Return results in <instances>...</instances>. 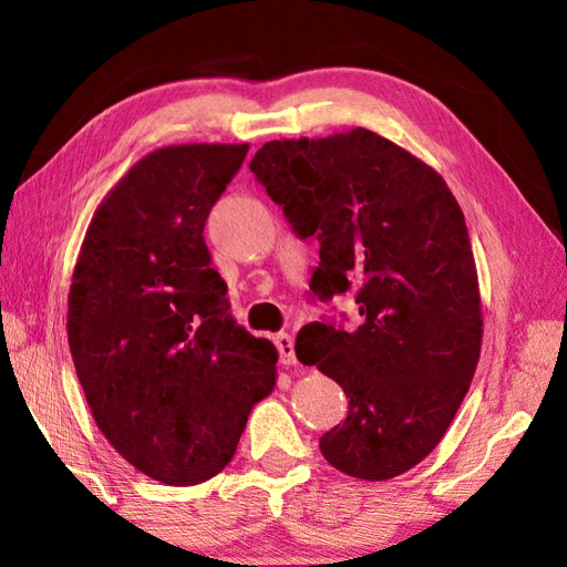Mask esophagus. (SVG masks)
Segmentation results:
<instances>
[{"instance_id":"obj_1","label":"esophagus","mask_w":567,"mask_h":567,"mask_svg":"<svg viewBox=\"0 0 567 567\" xmlns=\"http://www.w3.org/2000/svg\"><path fill=\"white\" fill-rule=\"evenodd\" d=\"M275 346H277V353H280V363L282 365H297L295 339H292L290 333H277L275 336Z\"/></svg>"}]
</instances>
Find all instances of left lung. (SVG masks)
Returning <instances> with one entry per match:
<instances>
[{
    "mask_svg": "<svg viewBox=\"0 0 567 567\" xmlns=\"http://www.w3.org/2000/svg\"><path fill=\"white\" fill-rule=\"evenodd\" d=\"M250 171L299 238L317 236L311 292H355L358 329L315 321L295 343L351 400L323 457L368 483L406 473L449 431L483 346L461 204L431 165L360 126L265 143Z\"/></svg>",
    "mask_w": 567,
    "mask_h": 567,
    "instance_id": "1",
    "label": "left lung"
}]
</instances>
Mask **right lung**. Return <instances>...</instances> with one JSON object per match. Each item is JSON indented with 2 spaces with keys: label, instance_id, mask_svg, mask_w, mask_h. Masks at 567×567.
I'll return each mask as SVG.
<instances>
[{
  "label": "right lung",
  "instance_id": "obj_1",
  "mask_svg": "<svg viewBox=\"0 0 567 567\" xmlns=\"http://www.w3.org/2000/svg\"><path fill=\"white\" fill-rule=\"evenodd\" d=\"M248 143L148 153L84 234L68 295V341L92 416L116 453L185 487L231 463L277 351L238 327L212 268L204 221Z\"/></svg>",
  "mask_w": 567,
  "mask_h": 567
}]
</instances>
